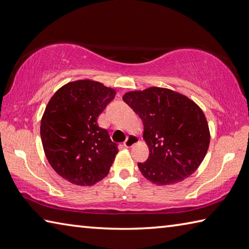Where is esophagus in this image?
Instances as JSON below:
<instances>
[{"mask_svg":"<svg viewBox=\"0 0 249 249\" xmlns=\"http://www.w3.org/2000/svg\"><path fill=\"white\" fill-rule=\"evenodd\" d=\"M138 142H139L138 137H135V135H129V137L126 138V140L124 142V147L130 148V147H132L134 144H137Z\"/></svg>","mask_w":249,"mask_h":249,"instance_id":"1","label":"esophagus"}]
</instances>
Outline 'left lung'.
Masks as SVG:
<instances>
[{"label":"left lung","instance_id":"obj_1","mask_svg":"<svg viewBox=\"0 0 249 249\" xmlns=\"http://www.w3.org/2000/svg\"><path fill=\"white\" fill-rule=\"evenodd\" d=\"M123 100L143 121L149 156L138 166L148 181L175 184L197 170L210 142L207 120L197 104L157 87L126 92Z\"/></svg>","mask_w":249,"mask_h":249}]
</instances>
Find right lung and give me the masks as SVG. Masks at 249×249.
<instances>
[{
	"label": "right lung",
	"instance_id": "obj_1",
	"mask_svg": "<svg viewBox=\"0 0 249 249\" xmlns=\"http://www.w3.org/2000/svg\"><path fill=\"white\" fill-rule=\"evenodd\" d=\"M115 95L101 82L78 80L56 91L46 105L40 128L45 156L73 184L93 185L108 175L118 147L97 118Z\"/></svg>",
	"mask_w": 249,
	"mask_h": 249
}]
</instances>
